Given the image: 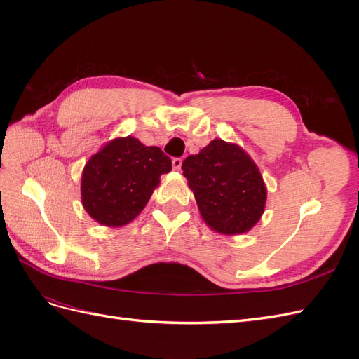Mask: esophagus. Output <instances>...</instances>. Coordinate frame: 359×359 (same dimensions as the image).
Segmentation results:
<instances>
[{"instance_id":"obj_1","label":"esophagus","mask_w":359,"mask_h":359,"mask_svg":"<svg viewBox=\"0 0 359 359\" xmlns=\"http://www.w3.org/2000/svg\"><path fill=\"white\" fill-rule=\"evenodd\" d=\"M172 165H173V169L180 170L181 169V165H182V158L181 157H175L172 160Z\"/></svg>"}]
</instances>
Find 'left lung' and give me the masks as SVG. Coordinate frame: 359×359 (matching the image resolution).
<instances>
[{
  "label": "left lung",
  "mask_w": 359,
  "mask_h": 359,
  "mask_svg": "<svg viewBox=\"0 0 359 359\" xmlns=\"http://www.w3.org/2000/svg\"><path fill=\"white\" fill-rule=\"evenodd\" d=\"M203 222L223 235L248 232L265 210L266 187L256 163L236 144L214 139L182 161Z\"/></svg>",
  "instance_id": "8db88e82"
}]
</instances>
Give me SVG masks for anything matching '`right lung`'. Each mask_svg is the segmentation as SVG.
I'll use <instances>...</instances> for the list:
<instances>
[{
	"label": "right lung",
	"instance_id": "obj_1",
	"mask_svg": "<svg viewBox=\"0 0 359 359\" xmlns=\"http://www.w3.org/2000/svg\"><path fill=\"white\" fill-rule=\"evenodd\" d=\"M172 160L158 147L136 137H116L95 153L83 168L82 205L95 222L118 227L132 222L148 203Z\"/></svg>",
	"mask_w": 359,
	"mask_h": 359
}]
</instances>
